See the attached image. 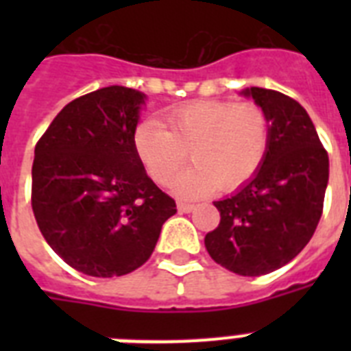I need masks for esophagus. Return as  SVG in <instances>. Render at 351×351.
<instances>
[{
    "mask_svg": "<svg viewBox=\"0 0 351 351\" xmlns=\"http://www.w3.org/2000/svg\"><path fill=\"white\" fill-rule=\"evenodd\" d=\"M193 209H195V204L178 202V211H180V213H191Z\"/></svg>",
    "mask_w": 351,
    "mask_h": 351,
    "instance_id": "34e87169",
    "label": "esophagus"
}]
</instances>
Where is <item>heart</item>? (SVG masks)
<instances>
[{
  "instance_id": "heart-1",
  "label": "heart",
  "mask_w": 351,
  "mask_h": 351,
  "mask_svg": "<svg viewBox=\"0 0 351 351\" xmlns=\"http://www.w3.org/2000/svg\"><path fill=\"white\" fill-rule=\"evenodd\" d=\"M164 121L167 130L160 121H140L132 145L147 175L162 186L173 180L190 151L195 165L173 182L182 197L239 189L266 160L271 123L255 101H191L169 109Z\"/></svg>"
}]
</instances>
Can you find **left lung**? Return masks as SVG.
Listing matches in <instances>:
<instances>
[{"label":"left lung","instance_id":"1","mask_svg":"<svg viewBox=\"0 0 351 351\" xmlns=\"http://www.w3.org/2000/svg\"><path fill=\"white\" fill-rule=\"evenodd\" d=\"M266 109L271 138L266 160L233 197L215 202L220 224L204 239L217 264L244 277L293 261L321 220L330 175L326 149L293 98L271 89L242 90Z\"/></svg>","mask_w":351,"mask_h":351}]
</instances>
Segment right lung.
I'll return each mask as SVG.
<instances>
[{
  "label": "right lung",
  "instance_id": "1",
  "mask_svg": "<svg viewBox=\"0 0 351 351\" xmlns=\"http://www.w3.org/2000/svg\"><path fill=\"white\" fill-rule=\"evenodd\" d=\"M143 98L121 85L80 96L36 143L38 228L54 253L90 277H120L145 264L176 213L132 145Z\"/></svg>",
  "mask_w": 351,
  "mask_h": 351
}]
</instances>
